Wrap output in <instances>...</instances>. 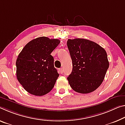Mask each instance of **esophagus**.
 Masks as SVG:
<instances>
[{"label":"esophagus","instance_id":"1","mask_svg":"<svg viewBox=\"0 0 125 125\" xmlns=\"http://www.w3.org/2000/svg\"><path fill=\"white\" fill-rule=\"evenodd\" d=\"M63 72H64V71H63V69L62 68L59 69V72L60 73H61V74H62V73H63Z\"/></svg>","mask_w":125,"mask_h":125}]
</instances>
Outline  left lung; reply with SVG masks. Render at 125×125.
I'll use <instances>...</instances> for the list:
<instances>
[{
	"label": "left lung",
	"mask_w": 125,
	"mask_h": 125,
	"mask_svg": "<svg viewBox=\"0 0 125 125\" xmlns=\"http://www.w3.org/2000/svg\"><path fill=\"white\" fill-rule=\"evenodd\" d=\"M67 47L73 69L67 80L73 90L88 94L96 90L104 81L109 67L106 51L87 39H68Z\"/></svg>",
	"instance_id": "obj_1"
}]
</instances>
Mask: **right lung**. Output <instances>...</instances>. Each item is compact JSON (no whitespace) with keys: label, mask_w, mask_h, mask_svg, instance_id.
Returning a JSON list of instances; mask_svg holds the SVG:
<instances>
[{"label":"right lung","mask_w":125,"mask_h":125,"mask_svg":"<svg viewBox=\"0 0 125 125\" xmlns=\"http://www.w3.org/2000/svg\"><path fill=\"white\" fill-rule=\"evenodd\" d=\"M59 43V39L39 37L28 43L19 54L17 77L29 94L41 96L52 90L59 74L51 53Z\"/></svg>","instance_id":"1"}]
</instances>
